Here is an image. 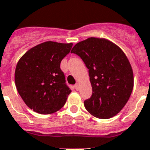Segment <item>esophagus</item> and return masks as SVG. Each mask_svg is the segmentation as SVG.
<instances>
[{"label":"esophagus","mask_w":150,"mask_h":150,"mask_svg":"<svg viewBox=\"0 0 150 150\" xmlns=\"http://www.w3.org/2000/svg\"><path fill=\"white\" fill-rule=\"evenodd\" d=\"M75 88L76 90H79V83H76L75 85Z\"/></svg>","instance_id":"esophagus-1"}]
</instances>
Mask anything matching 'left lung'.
Instances as JSON below:
<instances>
[{
	"label": "left lung",
	"mask_w": 150,
	"mask_h": 150,
	"mask_svg": "<svg viewBox=\"0 0 150 150\" xmlns=\"http://www.w3.org/2000/svg\"><path fill=\"white\" fill-rule=\"evenodd\" d=\"M89 69L93 93L84 101L95 117L109 119L118 114L130 98L134 87L132 67L123 50L105 38H89L71 51Z\"/></svg>",
	"instance_id": "obj_1"
}]
</instances>
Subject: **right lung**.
Returning <instances> with one entry per match:
<instances>
[{
    "label": "right lung",
    "instance_id": "1",
    "mask_svg": "<svg viewBox=\"0 0 150 150\" xmlns=\"http://www.w3.org/2000/svg\"><path fill=\"white\" fill-rule=\"evenodd\" d=\"M72 43L45 42L29 50L17 63L15 83L18 93L30 109L51 114L64 105L71 90L66 85L60 62Z\"/></svg>",
    "mask_w": 150,
    "mask_h": 150
}]
</instances>
